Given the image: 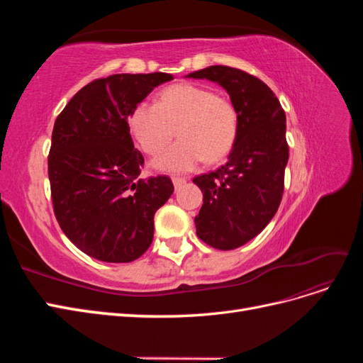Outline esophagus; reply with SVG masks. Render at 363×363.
Listing matches in <instances>:
<instances>
[{"instance_id": "34e87169", "label": "esophagus", "mask_w": 363, "mask_h": 363, "mask_svg": "<svg viewBox=\"0 0 363 363\" xmlns=\"http://www.w3.org/2000/svg\"><path fill=\"white\" fill-rule=\"evenodd\" d=\"M186 177H172V183H174V186H175V189H179L182 184H184L186 183Z\"/></svg>"}]
</instances>
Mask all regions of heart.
<instances>
[{"mask_svg":"<svg viewBox=\"0 0 363 363\" xmlns=\"http://www.w3.org/2000/svg\"><path fill=\"white\" fill-rule=\"evenodd\" d=\"M128 127L139 147L151 156L162 152L177 130L180 140L155 163L164 171H188L203 159L213 163L232 151L239 116L230 98L183 83L163 89L157 103H138L130 112Z\"/></svg>","mask_w":363,"mask_h":363,"instance_id":"obj_1","label":"heart"}]
</instances>
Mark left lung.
Here are the masks:
<instances>
[{"instance_id":"obj_1","label":"left lung","mask_w":363,"mask_h":363,"mask_svg":"<svg viewBox=\"0 0 363 363\" xmlns=\"http://www.w3.org/2000/svg\"><path fill=\"white\" fill-rule=\"evenodd\" d=\"M188 77L221 84L238 111L227 163L194 179L203 192L196 235L213 248L235 250L257 236L280 206L289 159L286 115L276 94L242 69L215 65Z\"/></svg>"}]
</instances>
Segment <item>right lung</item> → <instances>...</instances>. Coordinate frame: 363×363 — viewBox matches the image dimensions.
Here are the masks:
<instances>
[{"instance_id": "1", "label": "right lung", "mask_w": 363, "mask_h": 363, "mask_svg": "<svg viewBox=\"0 0 363 363\" xmlns=\"http://www.w3.org/2000/svg\"><path fill=\"white\" fill-rule=\"evenodd\" d=\"M171 74H115L77 92L54 123L48 177L54 215L87 256L127 263L148 250L155 213L174 184L167 175L139 179L144 156L128 116Z\"/></svg>"}]
</instances>
